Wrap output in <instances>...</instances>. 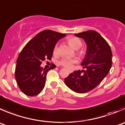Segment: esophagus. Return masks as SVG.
Instances as JSON below:
<instances>
[{"instance_id":"34e87169","label":"esophagus","mask_w":125,"mask_h":125,"mask_svg":"<svg viewBox=\"0 0 125 125\" xmlns=\"http://www.w3.org/2000/svg\"><path fill=\"white\" fill-rule=\"evenodd\" d=\"M68 71H69V72H70V73H72L73 72L72 70H68Z\"/></svg>"}]
</instances>
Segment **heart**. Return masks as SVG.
Segmentation results:
<instances>
[{
    "label": "heart",
    "instance_id": "b5f03b06",
    "mask_svg": "<svg viewBox=\"0 0 125 125\" xmlns=\"http://www.w3.org/2000/svg\"><path fill=\"white\" fill-rule=\"evenodd\" d=\"M68 42V44H70V46L71 47H72L73 49H78L82 46V42L81 41V40L79 38H77V37H68L67 39ZM58 51V46L57 44L54 46V54H56L57 52ZM79 53L81 54H83V51H79ZM77 62V60L76 59H68V58H63L61 60V61L60 62V64L62 66H65V67L67 68H70L71 67V66L73 65V64L74 63Z\"/></svg>",
    "mask_w": 125,
    "mask_h": 125
}]
</instances>
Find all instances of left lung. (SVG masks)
Segmentation results:
<instances>
[{"instance_id": "8db88e82", "label": "left lung", "mask_w": 125, "mask_h": 125, "mask_svg": "<svg viewBox=\"0 0 125 125\" xmlns=\"http://www.w3.org/2000/svg\"><path fill=\"white\" fill-rule=\"evenodd\" d=\"M75 36L82 38L87 45L81 63L85 70L74 71L64 82L74 92L85 93L95 88L107 76L112 66V54L107 42L96 31L88 30Z\"/></svg>"}]
</instances>
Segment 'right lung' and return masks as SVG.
<instances>
[{"instance_id": "add662e5", "label": "right lung", "mask_w": 125, "mask_h": 125, "mask_svg": "<svg viewBox=\"0 0 125 125\" xmlns=\"http://www.w3.org/2000/svg\"><path fill=\"white\" fill-rule=\"evenodd\" d=\"M66 34L51 30L40 32L24 46L17 59L15 78L21 90L27 96L38 95L43 90L47 73L51 69H43L42 62L51 59L54 46Z\"/></svg>"}]
</instances>
